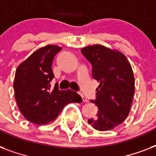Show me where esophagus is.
<instances>
[{"label": "esophagus", "instance_id": "obj_1", "mask_svg": "<svg viewBox=\"0 0 156 156\" xmlns=\"http://www.w3.org/2000/svg\"><path fill=\"white\" fill-rule=\"evenodd\" d=\"M81 96H82V99H83V102H88L87 98L86 97L85 95H83V94H81Z\"/></svg>", "mask_w": 156, "mask_h": 156}]
</instances>
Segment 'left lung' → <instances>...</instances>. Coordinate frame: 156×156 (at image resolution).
Segmentation results:
<instances>
[{
    "mask_svg": "<svg viewBox=\"0 0 156 156\" xmlns=\"http://www.w3.org/2000/svg\"><path fill=\"white\" fill-rule=\"evenodd\" d=\"M81 52L92 66V77L100 83L96 98L90 102L98 107L95 118L88 120L100 131L112 129L128 116L134 95V77L130 64L119 51L95 44Z\"/></svg>",
    "mask_w": 156,
    "mask_h": 156,
    "instance_id": "left-lung-1",
    "label": "left lung"
}]
</instances>
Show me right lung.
<instances>
[{"mask_svg":"<svg viewBox=\"0 0 156 156\" xmlns=\"http://www.w3.org/2000/svg\"><path fill=\"white\" fill-rule=\"evenodd\" d=\"M61 47L47 45L33 52L18 66L13 88L18 108L32 123L44 125L57 117L69 103H80L82 97L71 90H59L50 82L54 78L52 64Z\"/></svg>","mask_w":156,"mask_h":156,"instance_id":"add662e5","label":"right lung"}]
</instances>
